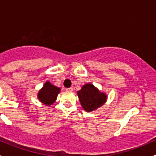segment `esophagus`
Here are the masks:
<instances>
[{"mask_svg":"<svg viewBox=\"0 0 156 156\" xmlns=\"http://www.w3.org/2000/svg\"><path fill=\"white\" fill-rule=\"evenodd\" d=\"M66 90L69 91V92H72V91L73 90V88H72V87H69V88H67Z\"/></svg>","mask_w":156,"mask_h":156,"instance_id":"esophagus-1","label":"esophagus"}]
</instances>
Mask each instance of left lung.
I'll return each instance as SVG.
<instances>
[{"mask_svg":"<svg viewBox=\"0 0 156 156\" xmlns=\"http://www.w3.org/2000/svg\"><path fill=\"white\" fill-rule=\"evenodd\" d=\"M81 106L87 112L94 111L104 105L107 100V94L102 92L93 84H84L77 92Z\"/></svg>","mask_w":156,"mask_h":156,"instance_id":"obj_1","label":"left lung"}]
</instances>
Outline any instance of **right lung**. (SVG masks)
Listing matches in <instances>:
<instances>
[{
	"label": "right lung",
	"instance_id": "right-lung-1",
	"mask_svg": "<svg viewBox=\"0 0 156 156\" xmlns=\"http://www.w3.org/2000/svg\"><path fill=\"white\" fill-rule=\"evenodd\" d=\"M61 89L47 81L37 93V99L45 106H50L55 103Z\"/></svg>",
	"mask_w": 156,
	"mask_h": 156
}]
</instances>
